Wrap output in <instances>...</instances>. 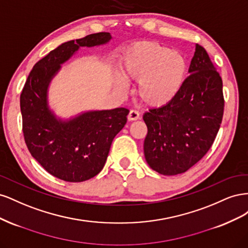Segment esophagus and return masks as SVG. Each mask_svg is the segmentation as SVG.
Listing matches in <instances>:
<instances>
[{
  "mask_svg": "<svg viewBox=\"0 0 248 248\" xmlns=\"http://www.w3.org/2000/svg\"><path fill=\"white\" fill-rule=\"evenodd\" d=\"M140 119V114L134 109H131L128 114V120L129 121H136V120Z\"/></svg>",
  "mask_w": 248,
  "mask_h": 248,
  "instance_id": "1",
  "label": "esophagus"
}]
</instances>
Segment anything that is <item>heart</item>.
Segmentation results:
<instances>
[{"instance_id": "obj_1", "label": "heart", "mask_w": 248, "mask_h": 248, "mask_svg": "<svg viewBox=\"0 0 248 248\" xmlns=\"http://www.w3.org/2000/svg\"><path fill=\"white\" fill-rule=\"evenodd\" d=\"M186 72V63L181 54L170 50L153 41H139L126 49L120 66L125 79L139 80L137 94L147 106H167L181 89ZM123 90L125 84L117 79Z\"/></svg>"}]
</instances>
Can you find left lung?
I'll return each instance as SVG.
<instances>
[{
  "label": "left lung",
  "mask_w": 248,
  "mask_h": 248,
  "mask_svg": "<svg viewBox=\"0 0 248 248\" xmlns=\"http://www.w3.org/2000/svg\"><path fill=\"white\" fill-rule=\"evenodd\" d=\"M188 72L174 99L142 117L148 128L145 158L161 175L182 174L199 162L213 145L222 121V79L199 44Z\"/></svg>",
  "instance_id": "8db88e82"
}]
</instances>
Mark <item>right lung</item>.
<instances>
[{
	"mask_svg": "<svg viewBox=\"0 0 248 248\" xmlns=\"http://www.w3.org/2000/svg\"><path fill=\"white\" fill-rule=\"evenodd\" d=\"M108 32L65 42L37 62L20 94L22 132L30 153L50 175L67 182H82L103 169L112 140L127 122L129 109L85 112L70 121L57 120L47 106L52 77L80 46L108 42Z\"/></svg>",
	"mask_w": 248,
	"mask_h": 248,
	"instance_id": "obj_1",
	"label": "right lung"
}]
</instances>
